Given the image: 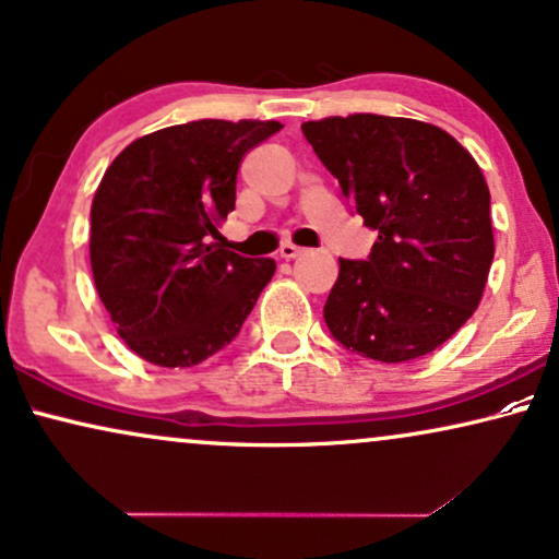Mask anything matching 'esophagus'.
<instances>
[{
    "mask_svg": "<svg viewBox=\"0 0 559 559\" xmlns=\"http://www.w3.org/2000/svg\"><path fill=\"white\" fill-rule=\"evenodd\" d=\"M278 255H281V258H284V260H294V258H299V255H304V247H296L294 242H284V245H281Z\"/></svg>",
    "mask_w": 559,
    "mask_h": 559,
    "instance_id": "1",
    "label": "esophagus"
}]
</instances>
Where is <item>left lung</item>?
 I'll return each instance as SVG.
<instances>
[{
  "mask_svg": "<svg viewBox=\"0 0 559 559\" xmlns=\"http://www.w3.org/2000/svg\"><path fill=\"white\" fill-rule=\"evenodd\" d=\"M301 131L379 235L369 260H341L324 304L332 337L381 364L428 356L475 312L496 255L483 169L413 118L353 112Z\"/></svg>",
  "mask_w": 559,
  "mask_h": 559,
  "instance_id": "8db88e82",
  "label": "left lung"
}]
</instances>
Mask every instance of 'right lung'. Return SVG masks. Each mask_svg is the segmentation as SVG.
<instances>
[{
  "label": "right lung",
  "instance_id": "1",
  "mask_svg": "<svg viewBox=\"0 0 559 559\" xmlns=\"http://www.w3.org/2000/svg\"><path fill=\"white\" fill-rule=\"evenodd\" d=\"M278 121H193L131 141L105 169L90 211L97 296L139 358L190 369L237 337L275 273L218 235L235 209L245 152Z\"/></svg>",
  "mask_w": 559,
  "mask_h": 559
}]
</instances>
